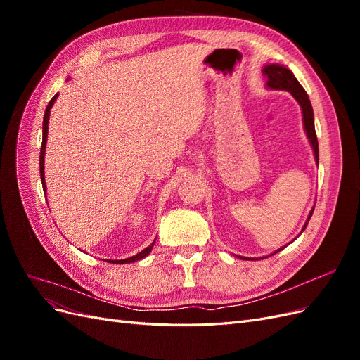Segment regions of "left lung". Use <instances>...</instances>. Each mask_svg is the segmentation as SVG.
I'll return each instance as SVG.
<instances>
[{
    "instance_id": "left-lung-1",
    "label": "left lung",
    "mask_w": 360,
    "mask_h": 360,
    "mask_svg": "<svg viewBox=\"0 0 360 360\" xmlns=\"http://www.w3.org/2000/svg\"><path fill=\"white\" fill-rule=\"evenodd\" d=\"M263 75H264V78L267 79V85L270 86V89L290 91L294 96V99H296L300 103L302 112H303V124H304V129H307L308 138H309L311 146L314 148L315 160L319 162V141H317V134H315V127H314L312 106H311V102H309V97H308L307 91L303 90V86L299 84V81L296 79V76L292 75V72L290 69L284 68V66H278V64H269V66H266L263 69ZM312 213H314V210H311V213H309L308 222L311 219ZM308 222L304 224L303 230L307 228ZM276 252H278V250H276ZM271 255H274V254H271ZM245 259H248V258H245Z\"/></svg>"
}]
</instances>
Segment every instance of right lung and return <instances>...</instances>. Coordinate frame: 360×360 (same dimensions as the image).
<instances>
[{
	"instance_id": "obj_1",
	"label": "right lung",
	"mask_w": 360,
	"mask_h": 360,
	"mask_svg": "<svg viewBox=\"0 0 360 360\" xmlns=\"http://www.w3.org/2000/svg\"><path fill=\"white\" fill-rule=\"evenodd\" d=\"M57 96H58V94H56V96L52 97L51 102H49V103H48V106H46L45 117H43V139H41V148H40V177H41V184H43V188H45V172H43V162H45V146H46V138H48V122H49V112H51V108H52L53 102H56ZM45 191H46V188H45ZM153 245H155V242L151 243L148 248H146L144 250H141L139 254H136V255H134V257L126 258V259H110V261H108V263H115V264L134 263V261H136V259H141V258L147 257V255L151 252V249H153Z\"/></svg>"
}]
</instances>
